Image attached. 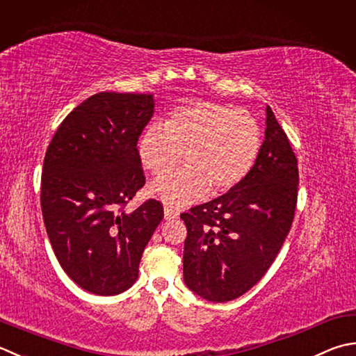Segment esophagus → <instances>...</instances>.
I'll use <instances>...</instances> for the list:
<instances>
[{
  "instance_id": "esophagus-1",
  "label": "esophagus",
  "mask_w": 356,
  "mask_h": 356,
  "mask_svg": "<svg viewBox=\"0 0 356 356\" xmlns=\"http://www.w3.org/2000/svg\"><path fill=\"white\" fill-rule=\"evenodd\" d=\"M180 211L176 210V208L172 207H165V219L166 220H171V219H177L179 218Z\"/></svg>"
}]
</instances>
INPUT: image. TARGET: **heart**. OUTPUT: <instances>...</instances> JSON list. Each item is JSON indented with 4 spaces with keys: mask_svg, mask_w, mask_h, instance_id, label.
I'll use <instances>...</instances> for the list:
<instances>
[{
    "mask_svg": "<svg viewBox=\"0 0 356 356\" xmlns=\"http://www.w3.org/2000/svg\"><path fill=\"white\" fill-rule=\"evenodd\" d=\"M261 128L256 118L228 104L197 102L172 111L165 123H151L137 142L140 163L165 176L182 160L186 166L156 180L149 191L166 205L182 207L205 194L238 186L256 163Z\"/></svg>",
    "mask_w": 356,
    "mask_h": 356,
    "instance_id": "obj_1",
    "label": "heart"
}]
</instances>
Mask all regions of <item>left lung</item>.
Returning <instances> with one entry per match:
<instances>
[{"label":"left lung","mask_w":356,"mask_h":356,"mask_svg":"<svg viewBox=\"0 0 356 356\" xmlns=\"http://www.w3.org/2000/svg\"><path fill=\"white\" fill-rule=\"evenodd\" d=\"M298 184V159L267 106L266 140L248 176L180 214L186 287L211 302H227L259 282L290 232Z\"/></svg>","instance_id":"1"}]
</instances>
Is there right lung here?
Instances as JSON below:
<instances>
[{
    "instance_id": "1",
    "label": "right lung",
    "mask_w": 356,
    "mask_h": 356,
    "mask_svg": "<svg viewBox=\"0 0 356 356\" xmlns=\"http://www.w3.org/2000/svg\"><path fill=\"white\" fill-rule=\"evenodd\" d=\"M152 113L148 94H95L66 115L47 146L40 197L46 232L63 270L89 293L128 290L163 219L156 199L124 211L145 185L137 142Z\"/></svg>"
}]
</instances>
